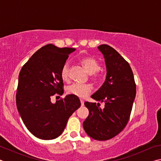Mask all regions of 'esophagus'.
<instances>
[{
	"mask_svg": "<svg viewBox=\"0 0 161 161\" xmlns=\"http://www.w3.org/2000/svg\"><path fill=\"white\" fill-rule=\"evenodd\" d=\"M80 102H81V106H84V100L81 99H80Z\"/></svg>",
	"mask_w": 161,
	"mask_h": 161,
	"instance_id": "esophagus-1",
	"label": "esophagus"
}]
</instances>
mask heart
<instances>
[{
    "mask_svg": "<svg viewBox=\"0 0 161 161\" xmlns=\"http://www.w3.org/2000/svg\"><path fill=\"white\" fill-rule=\"evenodd\" d=\"M80 63L86 69L89 75H93L92 77V80L99 82L101 80L99 76L94 75L97 73L100 69V64L96 59L92 57H85L80 59ZM60 76L62 81H68L69 80V64L65 63L61 69ZM92 91V86L89 84H73L67 88L68 94L74 95V96L83 98Z\"/></svg>",
    "mask_w": 161,
    "mask_h": 161,
    "instance_id": "heart-1",
    "label": "heart"
}]
</instances>
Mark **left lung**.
Instances as JSON below:
<instances>
[{
	"label": "left lung",
	"instance_id": "1",
	"mask_svg": "<svg viewBox=\"0 0 161 161\" xmlns=\"http://www.w3.org/2000/svg\"><path fill=\"white\" fill-rule=\"evenodd\" d=\"M104 58L107 77L102 86L91 97L99 103L86 102L89 116L83 122L89 137L97 141L111 139L123 130L129 121L136 97V84L129 64L108 45L98 46Z\"/></svg>",
	"mask_w": 161,
	"mask_h": 161
}]
</instances>
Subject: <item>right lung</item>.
Wrapping results in <instances>:
<instances>
[{
    "label": "right lung",
    "mask_w": 161,
    "mask_h": 161,
    "mask_svg": "<svg viewBox=\"0 0 161 161\" xmlns=\"http://www.w3.org/2000/svg\"><path fill=\"white\" fill-rule=\"evenodd\" d=\"M75 48H59L49 44L32 54L18 77L16 105L24 124L42 140L60 136L71 115L80 107L78 97L69 94L53 103L51 97L64 93L60 73Z\"/></svg>",
    "instance_id": "add662e5"
}]
</instances>
